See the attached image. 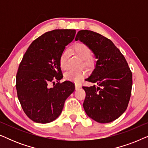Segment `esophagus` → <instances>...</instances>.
Returning <instances> with one entry per match:
<instances>
[{
	"label": "esophagus",
	"instance_id": "1",
	"mask_svg": "<svg viewBox=\"0 0 148 148\" xmlns=\"http://www.w3.org/2000/svg\"><path fill=\"white\" fill-rule=\"evenodd\" d=\"M80 88H81V85L80 84H75V90H78V89H79Z\"/></svg>",
	"mask_w": 148,
	"mask_h": 148
}]
</instances>
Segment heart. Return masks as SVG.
<instances>
[{
    "mask_svg": "<svg viewBox=\"0 0 148 148\" xmlns=\"http://www.w3.org/2000/svg\"><path fill=\"white\" fill-rule=\"evenodd\" d=\"M72 49L75 53L79 56L83 60H86V64H88V60L90 59L92 56V51L89 46L86 44L82 42H78V43L75 44L73 46ZM69 55V50L65 49L61 52L60 55L58 58V64L61 69L66 70L68 68L67 60ZM86 73L84 71H70L65 74L66 79L71 82H75L76 84H79L82 82L83 79L86 76Z\"/></svg>",
    "mask_w": 148,
    "mask_h": 148,
    "instance_id": "1",
    "label": "heart"
}]
</instances>
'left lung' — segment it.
I'll return each mask as SVG.
<instances>
[{
  "label": "left lung",
  "instance_id": "left-lung-1",
  "mask_svg": "<svg viewBox=\"0 0 148 148\" xmlns=\"http://www.w3.org/2000/svg\"><path fill=\"white\" fill-rule=\"evenodd\" d=\"M79 40L94 52L97 61L86 81L96 84L83 87L84 108L89 117L100 123L116 120L128 106L132 89V73L126 59L110 40L90 30H80Z\"/></svg>",
  "mask_w": 148,
  "mask_h": 148
}]
</instances>
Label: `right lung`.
I'll use <instances>...</instances> for the list:
<instances>
[{
  "instance_id": "1",
  "label": "right lung",
  "mask_w": 148,
  "mask_h": 148,
  "mask_svg": "<svg viewBox=\"0 0 148 148\" xmlns=\"http://www.w3.org/2000/svg\"><path fill=\"white\" fill-rule=\"evenodd\" d=\"M75 34V29L46 32L32 42L20 62L16 75L17 97L24 112L34 122L55 120L74 92L73 83L58 82L62 78L58 58ZM50 82L54 84L52 88L48 86Z\"/></svg>"
}]
</instances>
